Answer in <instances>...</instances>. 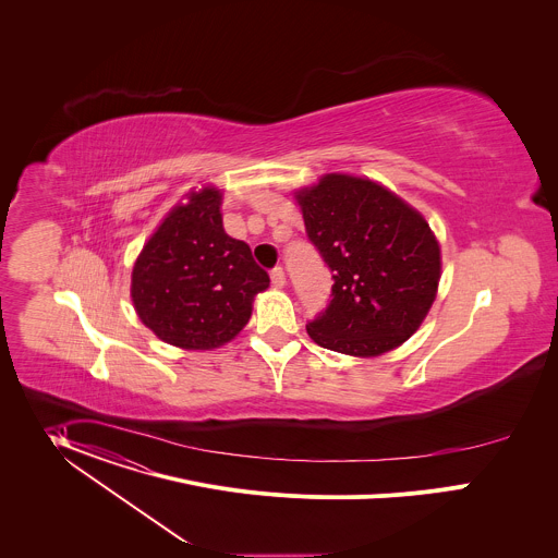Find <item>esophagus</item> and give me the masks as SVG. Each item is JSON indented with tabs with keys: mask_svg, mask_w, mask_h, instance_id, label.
I'll return each mask as SVG.
<instances>
[{
	"mask_svg": "<svg viewBox=\"0 0 558 558\" xmlns=\"http://www.w3.org/2000/svg\"><path fill=\"white\" fill-rule=\"evenodd\" d=\"M270 279H272V286H275V288H283V286H286V272H283V268H281V266H275V268L270 270Z\"/></svg>",
	"mask_w": 558,
	"mask_h": 558,
	"instance_id": "esophagus-1",
	"label": "esophagus"
}]
</instances>
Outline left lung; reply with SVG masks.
Masks as SVG:
<instances>
[{"mask_svg":"<svg viewBox=\"0 0 558 558\" xmlns=\"http://www.w3.org/2000/svg\"><path fill=\"white\" fill-rule=\"evenodd\" d=\"M307 236L332 272V299L310 337L350 356L401 345L427 316L440 281V246L421 213L383 184L326 173L301 189Z\"/></svg>","mask_w":558,"mask_h":558,"instance_id":"1","label":"left lung"}]
</instances>
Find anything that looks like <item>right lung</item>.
<instances>
[{"instance_id": "right-lung-1", "label": "right lung", "mask_w": 558, "mask_h": 558, "mask_svg": "<svg viewBox=\"0 0 558 558\" xmlns=\"http://www.w3.org/2000/svg\"><path fill=\"white\" fill-rule=\"evenodd\" d=\"M221 191L204 186L175 206L144 244L131 281L140 319L165 343L213 350L251 318L270 283L246 242L223 230Z\"/></svg>"}]
</instances>
